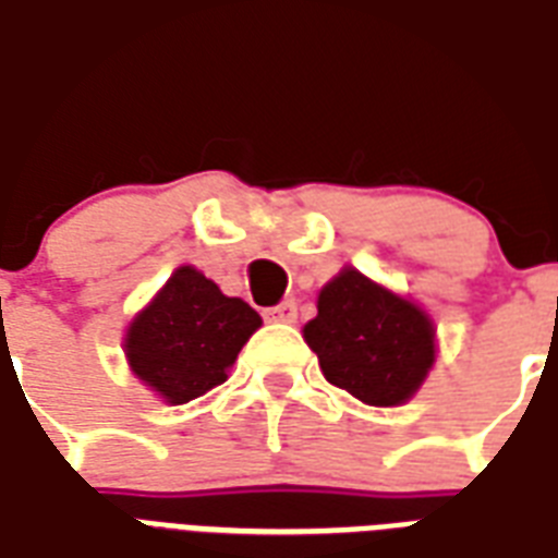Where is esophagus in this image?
<instances>
[{
  "label": "esophagus",
  "instance_id": "esophagus-1",
  "mask_svg": "<svg viewBox=\"0 0 558 558\" xmlns=\"http://www.w3.org/2000/svg\"><path fill=\"white\" fill-rule=\"evenodd\" d=\"M295 316H299V307H295V302H280L266 311L268 323H295Z\"/></svg>",
  "mask_w": 558,
  "mask_h": 558
}]
</instances>
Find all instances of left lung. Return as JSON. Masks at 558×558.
Listing matches in <instances>:
<instances>
[{"mask_svg":"<svg viewBox=\"0 0 558 558\" xmlns=\"http://www.w3.org/2000/svg\"><path fill=\"white\" fill-rule=\"evenodd\" d=\"M304 340L328 383L367 407H400L436 362L430 316L350 266L319 290Z\"/></svg>","mask_w":558,"mask_h":558,"instance_id":"obj_1","label":"left lung"}]
</instances>
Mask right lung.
Wrapping results in <instances>:
<instances>
[{
    "label": "right lung",
    "instance_id": "right-lung-1",
    "mask_svg": "<svg viewBox=\"0 0 558 558\" xmlns=\"http://www.w3.org/2000/svg\"><path fill=\"white\" fill-rule=\"evenodd\" d=\"M263 326L254 307L230 299L194 266H179L125 335L131 371L170 407L227 383L232 362Z\"/></svg>",
    "mask_w": 558,
    "mask_h": 558
}]
</instances>
